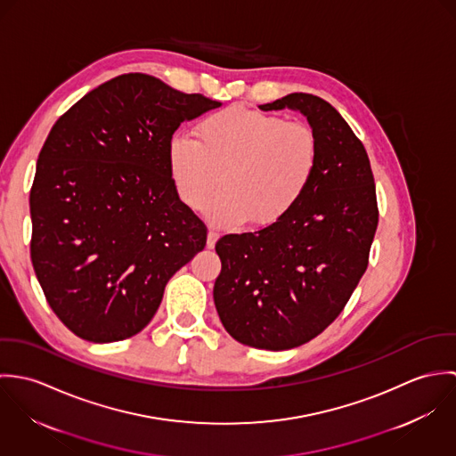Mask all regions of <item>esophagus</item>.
I'll return each instance as SVG.
<instances>
[{
    "label": "esophagus",
    "mask_w": 456,
    "mask_h": 456,
    "mask_svg": "<svg viewBox=\"0 0 456 456\" xmlns=\"http://www.w3.org/2000/svg\"><path fill=\"white\" fill-rule=\"evenodd\" d=\"M217 239H219V233H217L216 230H208V235H207V248L212 249V248L216 246Z\"/></svg>",
    "instance_id": "1"
}]
</instances>
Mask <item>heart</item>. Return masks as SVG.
I'll use <instances>...</instances> for the list:
<instances>
[{"label":"heart","instance_id":"b5f03b06","mask_svg":"<svg viewBox=\"0 0 456 456\" xmlns=\"http://www.w3.org/2000/svg\"><path fill=\"white\" fill-rule=\"evenodd\" d=\"M320 165L314 130L281 116L228 107L198 125V140L177 133L168 168L183 201L200 205L221 184L205 212L221 226H270L307 195Z\"/></svg>","mask_w":456,"mask_h":456}]
</instances>
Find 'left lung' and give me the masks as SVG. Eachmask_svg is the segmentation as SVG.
I'll return each mask as SVG.
<instances>
[{
	"label": "left lung",
	"instance_id": "left-lung-1",
	"mask_svg": "<svg viewBox=\"0 0 456 456\" xmlns=\"http://www.w3.org/2000/svg\"><path fill=\"white\" fill-rule=\"evenodd\" d=\"M297 109L320 142L304 200L279 223L216 242L214 304L226 331L256 349H291L344 311L367 270L379 208L362 140L323 98L291 93L261 110Z\"/></svg>",
	"mask_w": 456,
	"mask_h": 456
}]
</instances>
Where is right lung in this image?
Here are the masks:
<instances>
[{"label":"right lung","mask_w":456,"mask_h":456,"mask_svg":"<svg viewBox=\"0 0 456 456\" xmlns=\"http://www.w3.org/2000/svg\"><path fill=\"white\" fill-rule=\"evenodd\" d=\"M221 103L125 73L56 121L29 193L31 263L77 337L116 342L149 325L170 277L207 244L181 201L168 143L186 119Z\"/></svg>","instance_id":"right-lung-1"}]
</instances>
